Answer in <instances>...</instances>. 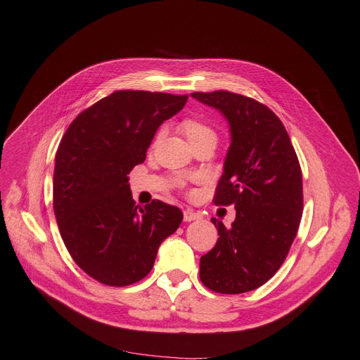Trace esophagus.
Instances as JSON below:
<instances>
[{
  "label": "esophagus",
  "mask_w": 360,
  "mask_h": 360,
  "mask_svg": "<svg viewBox=\"0 0 360 360\" xmlns=\"http://www.w3.org/2000/svg\"><path fill=\"white\" fill-rule=\"evenodd\" d=\"M198 219H201V214L197 213V212H193V210H185V212H184V221H185V222L198 221Z\"/></svg>",
  "instance_id": "obj_1"
}]
</instances>
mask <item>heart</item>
Here are the masks:
<instances>
[{"mask_svg": "<svg viewBox=\"0 0 360 360\" xmlns=\"http://www.w3.org/2000/svg\"><path fill=\"white\" fill-rule=\"evenodd\" d=\"M182 131L186 135V138L190 139V143L198 141V139L207 138V136H214L216 138L213 129L209 127V124H206L205 122H201L198 119H194V117L185 119L182 122ZM160 135L162 134H159V136Z\"/></svg>", "mask_w": 360, "mask_h": 360, "instance_id": "heart-1", "label": "heart"}]
</instances>
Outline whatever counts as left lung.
<instances>
[{
  "mask_svg": "<svg viewBox=\"0 0 360 360\" xmlns=\"http://www.w3.org/2000/svg\"><path fill=\"white\" fill-rule=\"evenodd\" d=\"M191 97L229 123L231 146L213 200L237 210L231 228L212 217L219 238L200 259V279L221 294L252 291L276 274L299 231L300 163L283 122L264 104L229 91Z\"/></svg>",
  "mask_w": 360,
  "mask_h": 360,
  "instance_id": "obj_1",
  "label": "left lung"
}]
</instances>
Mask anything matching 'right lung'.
I'll return each instance as SVG.
<instances>
[{
	"instance_id": "add662e5",
	"label": "right lung",
	"mask_w": 360,
	"mask_h": 360,
	"mask_svg": "<svg viewBox=\"0 0 360 360\" xmlns=\"http://www.w3.org/2000/svg\"><path fill=\"white\" fill-rule=\"evenodd\" d=\"M188 96L115 91L76 116L56 153L53 206L68 252L85 274L110 287L141 281L181 222V209L135 205L129 172L146 160L160 124Z\"/></svg>"
}]
</instances>
